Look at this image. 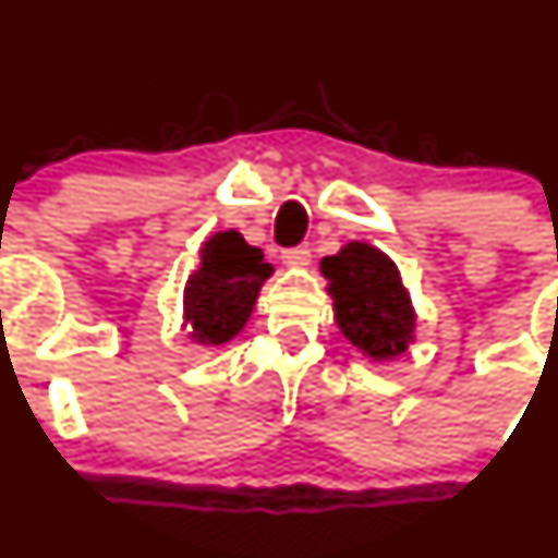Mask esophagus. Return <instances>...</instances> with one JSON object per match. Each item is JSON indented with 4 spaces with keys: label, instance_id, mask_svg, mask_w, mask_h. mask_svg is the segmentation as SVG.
<instances>
[{
    "label": "esophagus",
    "instance_id": "1",
    "mask_svg": "<svg viewBox=\"0 0 558 558\" xmlns=\"http://www.w3.org/2000/svg\"><path fill=\"white\" fill-rule=\"evenodd\" d=\"M308 257H312L308 246H292V250L281 252V263H287V266H306Z\"/></svg>",
    "mask_w": 558,
    "mask_h": 558
}]
</instances>
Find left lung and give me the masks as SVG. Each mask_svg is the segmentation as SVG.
I'll list each match as a JSON object with an SVG mask.
<instances>
[{"instance_id":"1","label":"left lung","mask_w":558,"mask_h":558,"mask_svg":"<svg viewBox=\"0 0 558 558\" xmlns=\"http://www.w3.org/2000/svg\"><path fill=\"white\" fill-rule=\"evenodd\" d=\"M336 325L372 361H390L407 352L415 330L410 292L399 268L374 246L352 241L339 255L323 257Z\"/></svg>"}]
</instances>
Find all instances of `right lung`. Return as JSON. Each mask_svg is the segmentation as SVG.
I'll return each mask as SVG.
<instances>
[{
	"instance_id": "1",
	"label": "right lung",
	"mask_w": 558,
	"mask_h": 558,
	"mask_svg": "<svg viewBox=\"0 0 558 558\" xmlns=\"http://www.w3.org/2000/svg\"><path fill=\"white\" fill-rule=\"evenodd\" d=\"M271 263L235 230L211 235L201 250V268L186 279L184 323L197 344H225L241 333L255 308Z\"/></svg>"
}]
</instances>
